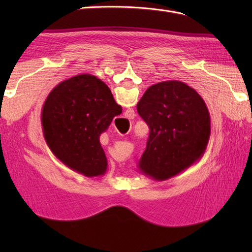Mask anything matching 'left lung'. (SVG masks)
<instances>
[{
    "label": "left lung",
    "instance_id": "8db88e82",
    "mask_svg": "<svg viewBox=\"0 0 252 252\" xmlns=\"http://www.w3.org/2000/svg\"><path fill=\"white\" fill-rule=\"evenodd\" d=\"M136 108L149 126L146 149L137 165L142 174L165 181L203 156L210 138V114L189 85L178 80L154 84Z\"/></svg>",
    "mask_w": 252,
    "mask_h": 252
}]
</instances>
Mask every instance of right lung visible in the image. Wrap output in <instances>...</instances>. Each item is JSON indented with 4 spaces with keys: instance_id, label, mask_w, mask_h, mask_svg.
<instances>
[{
    "instance_id": "obj_1",
    "label": "right lung",
    "mask_w": 252,
    "mask_h": 252,
    "mask_svg": "<svg viewBox=\"0 0 252 252\" xmlns=\"http://www.w3.org/2000/svg\"><path fill=\"white\" fill-rule=\"evenodd\" d=\"M121 112L107 84L95 76L82 73L63 80L42 107L46 145L76 172L88 178L104 175L108 163L99 136Z\"/></svg>"
}]
</instances>
